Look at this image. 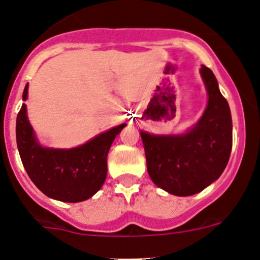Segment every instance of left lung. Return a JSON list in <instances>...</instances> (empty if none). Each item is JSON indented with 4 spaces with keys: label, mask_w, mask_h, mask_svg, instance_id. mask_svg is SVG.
I'll list each match as a JSON object with an SVG mask.
<instances>
[{
    "label": "left lung",
    "mask_w": 260,
    "mask_h": 260,
    "mask_svg": "<svg viewBox=\"0 0 260 260\" xmlns=\"http://www.w3.org/2000/svg\"><path fill=\"white\" fill-rule=\"evenodd\" d=\"M201 77L209 93L206 111L183 136H151L141 132L147 171L158 187L176 196H190L220 177L229 161L233 124L229 104L215 75L203 65Z\"/></svg>",
    "instance_id": "1"
}]
</instances>
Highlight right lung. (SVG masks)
Here are the masks:
<instances>
[{
	"label": "right lung",
	"instance_id": "obj_1",
	"mask_svg": "<svg viewBox=\"0 0 260 260\" xmlns=\"http://www.w3.org/2000/svg\"><path fill=\"white\" fill-rule=\"evenodd\" d=\"M27 98V85L22 99ZM124 123L72 149L44 148L34 136L22 104L16 120V141L21 161L28 177L46 196L65 203L91 198L107 177V156Z\"/></svg>",
	"mask_w": 260,
	"mask_h": 260
}]
</instances>
